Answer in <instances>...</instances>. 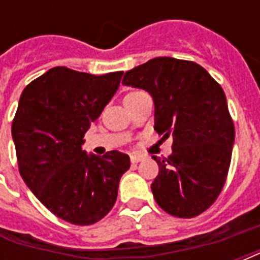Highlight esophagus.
Returning <instances> with one entry per match:
<instances>
[{
  "label": "esophagus",
  "mask_w": 260,
  "mask_h": 260,
  "mask_svg": "<svg viewBox=\"0 0 260 260\" xmlns=\"http://www.w3.org/2000/svg\"><path fill=\"white\" fill-rule=\"evenodd\" d=\"M142 160H143V156H141V154H131V161L132 163H139Z\"/></svg>",
  "instance_id": "esophagus-1"
}]
</instances>
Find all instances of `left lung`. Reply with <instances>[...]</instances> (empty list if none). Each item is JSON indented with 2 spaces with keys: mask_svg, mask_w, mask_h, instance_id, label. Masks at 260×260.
<instances>
[{
  "mask_svg": "<svg viewBox=\"0 0 260 260\" xmlns=\"http://www.w3.org/2000/svg\"><path fill=\"white\" fill-rule=\"evenodd\" d=\"M122 85L149 91L154 129L173 136V153L153 158L157 205L171 216H199L216 202L229 174L234 122L221 86L193 61L157 57L125 72Z\"/></svg>",
  "mask_w": 260,
  "mask_h": 260,
  "instance_id": "obj_1",
  "label": "left lung"
}]
</instances>
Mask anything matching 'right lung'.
<instances>
[{
    "instance_id": "add662e5",
    "label": "right lung",
    "mask_w": 260,
    "mask_h": 260,
    "mask_svg": "<svg viewBox=\"0 0 260 260\" xmlns=\"http://www.w3.org/2000/svg\"><path fill=\"white\" fill-rule=\"evenodd\" d=\"M122 74L48 69L23 89L12 121L26 185L53 214L75 225H90L108 214L131 167L125 153L99 157L82 150L85 134L115 94Z\"/></svg>"
}]
</instances>
